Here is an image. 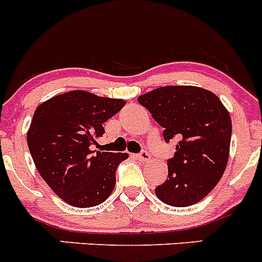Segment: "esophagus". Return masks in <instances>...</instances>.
I'll return each mask as SVG.
<instances>
[{"instance_id":"obj_1","label":"esophagus","mask_w":262,"mask_h":262,"mask_svg":"<svg viewBox=\"0 0 262 262\" xmlns=\"http://www.w3.org/2000/svg\"><path fill=\"white\" fill-rule=\"evenodd\" d=\"M136 158L141 162H148L149 159H150V156H149V153H146V151H141L140 154H138V156H136Z\"/></svg>"}]
</instances>
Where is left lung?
<instances>
[{"mask_svg": "<svg viewBox=\"0 0 262 262\" xmlns=\"http://www.w3.org/2000/svg\"><path fill=\"white\" fill-rule=\"evenodd\" d=\"M163 127L166 141L179 139L167 161L168 179L156 195L173 207L198 203L225 172L231 140V118L220 99L196 86H164L138 98Z\"/></svg>", "mask_w": 262, "mask_h": 262, "instance_id": "8db88e82", "label": "left lung"}]
</instances>
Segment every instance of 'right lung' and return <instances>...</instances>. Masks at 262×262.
Returning a JSON list of instances; mask_svg holds the SVG:
<instances>
[{
  "instance_id": "right-lung-1",
  "label": "right lung",
  "mask_w": 262,
  "mask_h": 262,
  "mask_svg": "<svg viewBox=\"0 0 262 262\" xmlns=\"http://www.w3.org/2000/svg\"><path fill=\"white\" fill-rule=\"evenodd\" d=\"M126 101L83 90L60 94L37 106L27 133L36 168L64 202L79 208L106 201L116 185V170L127 153L91 150L103 136L104 122Z\"/></svg>"
}]
</instances>
